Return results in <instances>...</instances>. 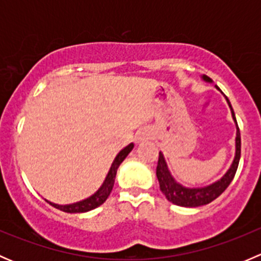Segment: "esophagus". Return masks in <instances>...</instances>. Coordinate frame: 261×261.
<instances>
[{
  "label": "esophagus",
  "mask_w": 261,
  "mask_h": 261,
  "mask_svg": "<svg viewBox=\"0 0 261 261\" xmlns=\"http://www.w3.org/2000/svg\"><path fill=\"white\" fill-rule=\"evenodd\" d=\"M147 139H150V135L147 133H140L138 135V143L139 141H144V140H147Z\"/></svg>",
  "instance_id": "1"
}]
</instances>
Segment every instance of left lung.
Wrapping results in <instances>:
<instances>
[{"label": "left lung", "mask_w": 261, "mask_h": 261, "mask_svg": "<svg viewBox=\"0 0 261 261\" xmlns=\"http://www.w3.org/2000/svg\"><path fill=\"white\" fill-rule=\"evenodd\" d=\"M202 80L204 82H208V83H212L211 78L207 77V75L204 74L202 75ZM216 88L220 91V88H218L217 86H216ZM226 101H227L228 107H230L232 118L233 121H235L236 125V150L232 164H231V167L228 168V170L225 173V175H223L221 179L210 184V186L199 187V188H188V187L181 186V184L178 183V181L173 178V175L170 174L169 169H168L167 162H165L164 155H163L162 151L159 152V160H158L156 167V177L158 180H159L160 191L163 192L165 198L169 202H172L173 204H177V206L180 207H199L211 203L212 201H215L218 196H221V194L225 192V189L230 186L233 177H235V173L239 167V162H240L241 138L240 130H239L238 122H236V117L235 114H233L232 106H231L227 97H226Z\"/></svg>", "instance_id": "left-lung-1"}]
</instances>
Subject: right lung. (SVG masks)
<instances>
[{
	"instance_id": "1",
	"label": "right lung",
	"mask_w": 261,
	"mask_h": 261,
	"mask_svg": "<svg viewBox=\"0 0 261 261\" xmlns=\"http://www.w3.org/2000/svg\"><path fill=\"white\" fill-rule=\"evenodd\" d=\"M133 149H134V144L131 143L126 147H123V149L116 155L114 163H112L111 168H110L109 173H107L106 175V179H105L103 183H102V186L99 187L98 191H97L94 194H92L91 197H88V198L83 199V201H80V202H75V203H70V204L53 203V202H49L48 199H45V201L48 202L49 204H51L53 207H55V208L67 213H82V212H88L91 211V210L97 208V207L101 206L102 203H105L106 199L109 198L110 193H111L112 188H114L116 173H117L118 167H120L121 163L125 160V158L130 154V151Z\"/></svg>"
}]
</instances>
